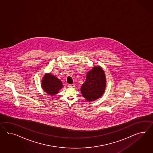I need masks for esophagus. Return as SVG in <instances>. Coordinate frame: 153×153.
<instances>
[{
  "label": "esophagus",
  "instance_id": "esophagus-1",
  "mask_svg": "<svg viewBox=\"0 0 153 153\" xmlns=\"http://www.w3.org/2000/svg\"><path fill=\"white\" fill-rule=\"evenodd\" d=\"M68 87H70V88H73V87H74V84H69Z\"/></svg>",
  "mask_w": 153,
  "mask_h": 153
}]
</instances>
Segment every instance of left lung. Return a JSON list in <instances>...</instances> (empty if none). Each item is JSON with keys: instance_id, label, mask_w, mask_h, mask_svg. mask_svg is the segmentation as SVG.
Segmentation results:
<instances>
[{"instance_id": "obj_1", "label": "left lung", "mask_w": 153, "mask_h": 153, "mask_svg": "<svg viewBox=\"0 0 153 153\" xmlns=\"http://www.w3.org/2000/svg\"><path fill=\"white\" fill-rule=\"evenodd\" d=\"M106 81L105 74L101 67H94L87 73L86 81L81 88L83 96L88 101L99 99L104 93Z\"/></svg>"}]
</instances>
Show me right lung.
I'll use <instances>...</instances> for the list:
<instances>
[{"mask_svg":"<svg viewBox=\"0 0 153 153\" xmlns=\"http://www.w3.org/2000/svg\"><path fill=\"white\" fill-rule=\"evenodd\" d=\"M42 87L47 94L51 96L57 94L63 87L62 83L56 77L50 74H45L42 83Z\"/></svg>","mask_w":153,"mask_h":153,"instance_id":"right-lung-1","label":"right lung"}]
</instances>
